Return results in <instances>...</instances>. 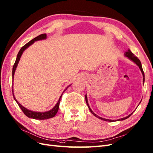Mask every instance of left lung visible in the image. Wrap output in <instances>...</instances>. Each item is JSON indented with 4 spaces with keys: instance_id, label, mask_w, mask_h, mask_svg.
Listing matches in <instances>:
<instances>
[{
    "instance_id": "left-lung-1",
    "label": "left lung",
    "mask_w": 153,
    "mask_h": 153,
    "mask_svg": "<svg viewBox=\"0 0 153 153\" xmlns=\"http://www.w3.org/2000/svg\"><path fill=\"white\" fill-rule=\"evenodd\" d=\"M124 54H125V56H126L128 59L131 60L132 61H133L134 62H135V63L137 64V65L138 67H139V68H140V71H141V72H142V75H143V82H144V80H145V78H144V73H143V69H142V64H141V62H140V60L138 59V57H137L135 56V55H134V54L131 52L130 50H128L127 51V52H126V53H125ZM85 101H86V103H87V106H88V107H89V110H90V111H91V112L92 114H93L95 117H98V118H99V119H101V120H103V121H105L113 122V121H116V120H111V119H104V118H102V117L98 116V115H97L96 114H95L93 112H92V110L90 108L89 106V104H88L87 98L86 95H85ZM140 102H141V101H140ZM132 114H133V113H131V114H129V115H128V116H127V117H123V118H121V119H119L117 120V121H123V120L126 119L128 118L129 116H131V115Z\"/></svg>"
}]
</instances>
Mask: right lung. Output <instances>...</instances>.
Listing matches in <instances>:
<instances>
[{
    "label": "right lung",
    "mask_w": 153,
    "mask_h": 153,
    "mask_svg": "<svg viewBox=\"0 0 153 153\" xmlns=\"http://www.w3.org/2000/svg\"><path fill=\"white\" fill-rule=\"evenodd\" d=\"M46 38H47V34H41V35H39L38 36L36 37V38H34L33 39H32L31 41H30L29 42H28L27 44H25L24 46H23V47H22V48L20 50L19 52H18V55H17V57H16V61H15V64H14V65H13V71H12L13 79V77H14V75H15V70H16V68L17 67V65H18V62H19L20 57L22 56L23 52H24V51L26 48H28L29 46H30L32 44H33L34 43V41H38V40L45 39ZM70 85H69L68 87H67L66 88V89L64 91V92L65 91ZM63 93H64V92H62V94ZM13 95L14 99H15V100L16 101V102L17 103L18 106H20V108L22 109V110L23 111V112L24 113V114L26 115V116H27L28 117H30V118H32V119H39V120H43V119H47L52 118V117H53L55 115H56L57 111L59 110V103H60V101H61V97H62V95H61V97H60V98H59V100L58 101V102L57 103V104L55 105V106L51 110L48 111V112H33V111H31V110H29L28 109L25 108L24 106H23L22 105H20L19 103L18 102V101L16 100L15 96H14V94H13Z\"/></svg>",
    "instance_id": "1"
}]
</instances>
